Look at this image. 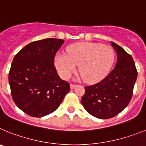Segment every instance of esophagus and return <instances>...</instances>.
I'll use <instances>...</instances> for the list:
<instances>
[{"label":"esophagus","mask_w":146,"mask_h":146,"mask_svg":"<svg viewBox=\"0 0 146 146\" xmlns=\"http://www.w3.org/2000/svg\"><path fill=\"white\" fill-rule=\"evenodd\" d=\"M70 89H74L75 87H76V84H70Z\"/></svg>","instance_id":"obj_1"}]
</instances>
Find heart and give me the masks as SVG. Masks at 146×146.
<instances>
[{"label":"heart","mask_w":146,"mask_h":146,"mask_svg":"<svg viewBox=\"0 0 146 146\" xmlns=\"http://www.w3.org/2000/svg\"><path fill=\"white\" fill-rule=\"evenodd\" d=\"M114 62V52L110 46L97 43H78L67 48L65 55H57L55 64L65 79L78 65V72L87 82H96L107 76Z\"/></svg>","instance_id":"obj_1"}]
</instances>
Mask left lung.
<instances>
[{"mask_svg": "<svg viewBox=\"0 0 146 146\" xmlns=\"http://www.w3.org/2000/svg\"><path fill=\"white\" fill-rule=\"evenodd\" d=\"M111 44L117 54L115 66L101 81L85 86L81 101L89 113L101 119L113 117L128 106L137 77L132 56L118 44Z\"/></svg>", "mask_w": 146, "mask_h": 146, "instance_id": "obj_1", "label": "left lung"}]
</instances>
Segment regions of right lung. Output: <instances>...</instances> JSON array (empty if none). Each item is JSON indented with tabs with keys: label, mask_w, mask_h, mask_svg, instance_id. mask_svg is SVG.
Wrapping results in <instances>:
<instances>
[{
	"label": "right lung",
	"mask_w": 146,
	"mask_h": 146,
	"mask_svg": "<svg viewBox=\"0 0 146 146\" xmlns=\"http://www.w3.org/2000/svg\"><path fill=\"white\" fill-rule=\"evenodd\" d=\"M65 40L46 38L27 44L15 55L9 74L13 100L33 117H43L60 106L70 91L54 68V57Z\"/></svg>",
	"instance_id": "1"
}]
</instances>
